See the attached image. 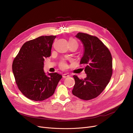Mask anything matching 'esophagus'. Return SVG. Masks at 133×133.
<instances>
[{
    "label": "esophagus",
    "instance_id": "1",
    "mask_svg": "<svg viewBox=\"0 0 133 133\" xmlns=\"http://www.w3.org/2000/svg\"><path fill=\"white\" fill-rule=\"evenodd\" d=\"M63 78H66V77H69V75H68V74H63Z\"/></svg>",
    "mask_w": 133,
    "mask_h": 133
}]
</instances>
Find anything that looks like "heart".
Wrapping results in <instances>:
<instances>
[{
  "instance_id": "obj_1",
  "label": "heart",
  "mask_w": 133,
  "mask_h": 133,
  "mask_svg": "<svg viewBox=\"0 0 133 133\" xmlns=\"http://www.w3.org/2000/svg\"><path fill=\"white\" fill-rule=\"evenodd\" d=\"M69 43H75V44H77V42L76 40H75L74 39H70L69 40ZM59 67L62 69H65L67 67V64H66V63L65 62V61L64 60H62L61 61V62H60L59 63Z\"/></svg>"
}]
</instances>
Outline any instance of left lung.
<instances>
[{"instance_id": "8db88e82", "label": "left lung", "mask_w": 133, "mask_h": 133, "mask_svg": "<svg viewBox=\"0 0 133 133\" xmlns=\"http://www.w3.org/2000/svg\"><path fill=\"white\" fill-rule=\"evenodd\" d=\"M82 43L84 54L80 63L87 64V77L80 79L74 76L75 84L72 94L84 100L98 96L105 89L112 74V58L108 48L96 37L79 32L76 36Z\"/></svg>"}]
</instances>
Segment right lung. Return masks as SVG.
<instances>
[{
    "label": "right lung",
    "mask_w": 133,
    "mask_h": 133,
    "mask_svg": "<svg viewBox=\"0 0 133 133\" xmlns=\"http://www.w3.org/2000/svg\"><path fill=\"white\" fill-rule=\"evenodd\" d=\"M56 36H41L25 43L14 58L12 70L18 89L27 98L45 100L54 93L62 75L56 72L46 75L45 58L50 56Z\"/></svg>",
    "instance_id": "add662e5"
}]
</instances>
